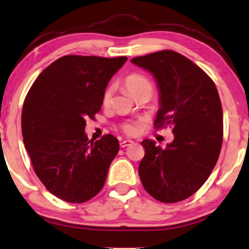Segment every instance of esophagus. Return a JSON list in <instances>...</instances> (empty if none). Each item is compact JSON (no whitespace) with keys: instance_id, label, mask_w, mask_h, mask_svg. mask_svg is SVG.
I'll return each mask as SVG.
<instances>
[{"instance_id":"esophagus-1","label":"esophagus","mask_w":249,"mask_h":249,"mask_svg":"<svg viewBox=\"0 0 249 249\" xmlns=\"http://www.w3.org/2000/svg\"><path fill=\"white\" fill-rule=\"evenodd\" d=\"M130 144H132V141H130V140H124V141L120 142V146L121 147H127Z\"/></svg>"}]
</instances>
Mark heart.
Here are the masks:
<instances>
[{"mask_svg":"<svg viewBox=\"0 0 249 249\" xmlns=\"http://www.w3.org/2000/svg\"><path fill=\"white\" fill-rule=\"evenodd\" d=\"M125 88L129 91V93L134 97H137L140 95H146L150 98L153 92V83L147 79L146 76L141 75V74H130L125 77L124 80ZM112 98V87H108L105 90L104 96H103V103L104 104H108ZM124 132L128 135H134L137 132V125L136 124H124Z\"/></svg>","mask_w":249,"mask_h":249,"instance_id":"heart-1","label":"heart"}]
</instances>
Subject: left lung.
<instances>
[{"instance_id":"left-lung-1","label":"left lung","mask_w":249,"mask_h":249,"mask_svg":"<svg viewBox=\"0 0 249 249\" xmlns=\"http://www.w3.org/2000/svg\"><path fill=\"white\" fill-rule=\"evenodd\" d=\"M156 79L160 96L154 127L173 125L166 148L144 140L138 174L147 193L161 202L191 196L207 180L223 142V111L213 80L193 61L172 50L132 58Z\"/></svg>"}]
</instances>
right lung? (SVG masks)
Segmentation results:
<instances>
[{"label":"right lung","mask_w":249,"mask_h":249,"mask_svg":"<svg viewBox=\"0 0 249 249\" xmlns=\"http://www.w3.org/2000/svg\"><path fill=\"white\" fill-rule=\"evenodd\" d=\"M127 57H60L36 77L21 113L22 138L34 172L49 192L81 203L101 191L119 141L88 140L86 119L101 111L111 77Z\"/></svg>","instance_id":"obj_1"}]
</instances>
